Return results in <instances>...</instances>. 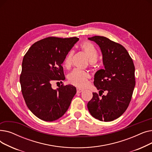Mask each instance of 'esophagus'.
Instances as JSON below:
<instances>
[{
	"mask_svg": "<svg viewBox=\"0 0 152 152\" xmlns=\"http://www.w3.org/2000/svg\"><path fill=\"white\" fill-rule=\"evenodd\" d=\"M83 89H79V88H78V89H77V92H78V93H81L82 92H83Z\"/></svg>",
	"mask_w": 152,
	"mask_h": 152,
	"instance_id": "34e87169",
	"label": "esophagus"
}]
</instances>
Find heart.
Returning <instances> with one entry per match:
<instances>
[{"label": "heart", "instance_id": "heart-1", "mask_svg": "<svg viewBox=\"0 0 152 152\" xmlns=\"http://www.w3.org/2000/svg\"><path fill=\"white\" fill-rule=\"evenodd\" d=\"M81 48L88 55L91 61H96L99 57V53L96 48L91 42H84L81 45ZM74 51L70 50L65 56L63 61V65L66 68H69L73 61ZM89 77V75L86 71L77 68L74 69L68 75L69 81L78 87H84L87 84V79Z\"/></svg>", "mask_w": 152, "mask_h": 152}]
</instances>
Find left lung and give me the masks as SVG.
<instances>
[{"mask_svg": "<svg viewBox=\"0 0 152 152\" xmlns=\"http://www.w3.org/2000/svg\"><path fill=\"white\" fill-rule=\"evenodd\" d=\"M100 47L104 69L94 75V84L99 95L104 91L106 95L99 97L93 93L87 103L91 115L102 121H111L121 116L128 107L135 85V67L125 48L109 39L95 36L89 37Z\"/></svg>", "mask_w": 152, "mask_h": 152, "instance_id": "1", "label": "left lung"}]
</instances>
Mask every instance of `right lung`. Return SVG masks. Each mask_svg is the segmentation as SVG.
<instances>
[{
    "mask_svg": "<svg viewBox=\"0 0 152 152\" xmlns=\"http://www.w3.org/2000/svg\"><path fill=\"white\" fill-rule=\"evenodd\" d=\"M78 41L76 37L45 38L32 45L24 56L20 79L22 94L29 110L42 120L61 118L76 93L73 85L53 89L51 83L65 79L61 64Z\"/></svg>",
    "mask_w": 152,
    "mask_h": 152,
    "instance_id": "add662e5",
    "label": "right lung"
}]
</instances>
